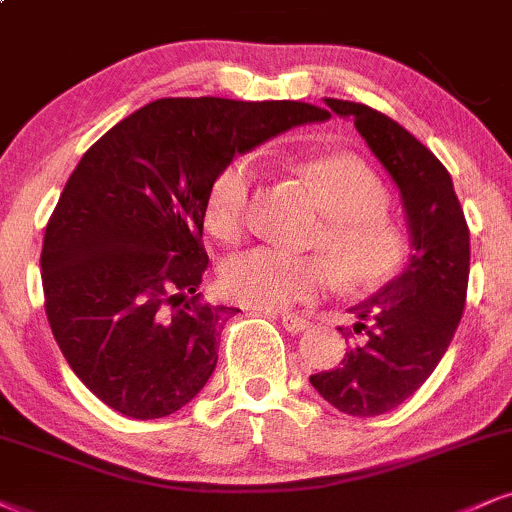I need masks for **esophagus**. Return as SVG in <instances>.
Returning <instances> with one entry per match:
<instances>
[{
    "label": "esophagus",
    "instance_id": "34e87169",
    "mask_svg": "<svg viewBox=\"0 0 512 512\" xmlns=\"http://www.w3.org/2000/svg\"><path fill=\"white\" fill-rule=\"evenodd\" d=\"M282 327H285L287 332L292 334H299L311 327V320L304 318V315H294V313H282Z\"/></svg>",
    "mask_w": 512,
    "mask_h": 512
}]
</instances>
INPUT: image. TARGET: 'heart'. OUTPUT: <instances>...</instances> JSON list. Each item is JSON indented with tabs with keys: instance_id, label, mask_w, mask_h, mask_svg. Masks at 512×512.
<instances>
[{
	"instance_id": "obj_1",
	"label": "heart",
	"mask_w": 512,
	"mask_h": 512,
	"mask_svg": "<svg viewBox=\"0 0 512 512\" xmlns=\"http://www.w3.org/2000/svg\"><path fill=\"white\" fill-rule=\"evenodd\" d=\"M299 173L311 182L325 213L315 246L323 249L344 287L365 289L389 280L403 261V239L382 216L387 197L375 175L353 156L308 159ZM256 163L251 156L227 161L206 197V225L223 242L246 230ZM332 270L320 258L294 256L258 246L225 263L220 287L227 299L251 308H289L320 296L332 285Z\"/></svg>"
}]
</instances>
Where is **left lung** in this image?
<instances>
[{
	"label": "left lung",
	"instance_id": "obj_1",
	"mask_svg": "<svg viewBox=\"0 0 512 512\" xmlns=\"http://www.w3.org/2000/svg\"><path fill=\"white\" fill-rule=\"evenodd\" d=\"M356 125L401 192L413 254L380 292L353 306L361 334L342 365L311 375L313 389L342 413L375 418L420 389L449 349L468 294L470 230L449 170L425 144L365 104L327 99ZM332 114L325 111V118Z\"/></svg>",
	"mask_w": 512,
	"mask_h": 512
}]
</instances>
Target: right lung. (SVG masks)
Segmentation results:
<instances>
[{"mask_svg": "<svg viewBox=\"0 0 512 512\" xmlns=\"http://www.w3.org/2000/svg\"><path fill=\"white\" fill-rule=\"evenodd\" d=\"M325 111L156 99L85 151L42 244L44 311L80 382L135 420L166 418L216 370L239 308L201 304L206 197L227 161Z\"/></svg>", "mask_w": 512, "mask_h": 512, "instance_id": "obj_1", "label": "right lung"}]
</instances>
